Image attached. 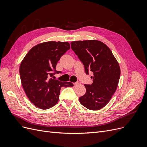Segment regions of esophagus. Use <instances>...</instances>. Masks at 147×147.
<instances>
[{
    "label": "esophagus",
    "instance_id": "esophagus-1",
    "mask_svg": "<svg viewBox=\"0 0 147 147\" xmlns=\"http://www.w3.org/2000/svg\"><path fill=\"white\" fill-rule=\"evenodd\" d=\"M80 83V82H76V83H74V86H76V85H78V84H79Z\"/></svg>",
    "mask_w": 147,
    "mask_h": 147
}]
</instances>
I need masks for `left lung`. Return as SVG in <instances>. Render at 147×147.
<instances>
[{"label": "left lung", "instance_id": "1", "mask_svg": "<svg viewBox=\"0 0 147 147\" xmlns=\"http://www.w3.org/2000/svg\"><path fill=\"white\" fill-rule=\"evenodd\" d=\"M71 48L82 62L86 74L93 73V83L84 84L86 91L79 98L80 102L90 110L102 109L117 90L120 77L118 61L110 49L99 40L72 42Z\"/></svg>", "mask_w": 147, "mask_h": 147}]
</instances>
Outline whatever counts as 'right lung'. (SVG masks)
<instances>
[{
	"label": "right lung",
	"mask_w": 147,
	"mask_h": 147,
	"mask_svg": "<svg viewBox=\"0 0 147 147\" xmlns=\"http://www.w3.org/2000/svg\"><path fill=\"white\" fill-rule=\"evenodd\" d=\"M70 48L67 42H47L34 46L26 54L20 67L21 84L30 101L41 109H48L59 100L62 87L73 86L51 77L61 57ZM54 71V73L52 72Z\"/></svg>",
	"instance_id": "add662e5"
}]
</instances>
